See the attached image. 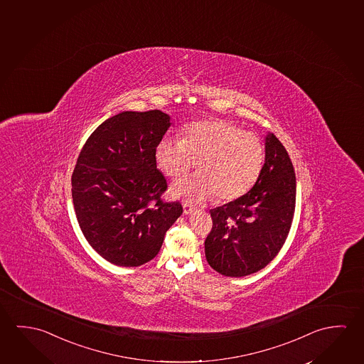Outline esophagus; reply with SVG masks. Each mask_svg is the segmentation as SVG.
<instances>
[{
	"mask_svg": "<svg viewBox=\"0 0 364 364\" xmlns=\"http://www.w3.org/2000/svg\"><path fill=\"white\" fill-rule=\"evenodd\" d=\"M193 211H195V206H193V205H191L188 202L183 203V213H185L186 215L192 214Z\"/></svg>",
	"mask_w": 364,
	"mask_h": 364,
	"instance_id": "esophagus-1",
	"label": "esophagus"
}]
</instances>
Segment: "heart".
<instances>
[{
  "instance_id": "heart-1",
  "label": "heart",
  "mask_w": 364,
  "mask_h": 364,
  "mask_svg": "<svg viewBox=\"0 0 364 364\" xmlns=\"http://www.w3.org/2000/svg\"><path fill=\"white\" fill-rule=\"evenodd\" d=\"M200 161L201 173L172 186V195L193 202L216 197L220 202L245 195L264 161L258 135L225 120H201L183 129V139H161L156 146V164L171 178H181Z\"/></svg>"
}]
</instances>
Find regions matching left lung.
Listing matches in <instances>:
<instances>
[{"label": "left lung", "mask_w": 364, "mask_h": 364, "mask_svg": "<svg viewBox=\"0 0 364 364\" xmlns=\"http://www.w3.org/2000/svg\"><path fill=\"white\" fill-rule=\"evenodd\" d=\"M296 206V174L289 153L274 134L266 138V162L253 188L210 210L213 229L205 240L211 268L244 277L276 258L289 237Z\"/></svg>", "instance_id": "1"}]
</instances>
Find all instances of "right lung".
Instances as JSON below:
<instances>
[{
  "label": "right lung",
  "instance_id": "right-lung-1",
  "mask_svg": "<svg viewBox=\"0 0 364 364\" xmlns=\"http://www.w3.org/2000/svg\"><path fill=\"white\" fill-rule=\"evenodd\" d=\"M159 110L124 111L102 122L82 148L72 173L75 216L88 244L115 266L153 259L182 215L164 201L167 179L156 146L171 127Z\"/></svg>",
  "mask_w": 364,
  "mask_h": 364
}]
</instances>
